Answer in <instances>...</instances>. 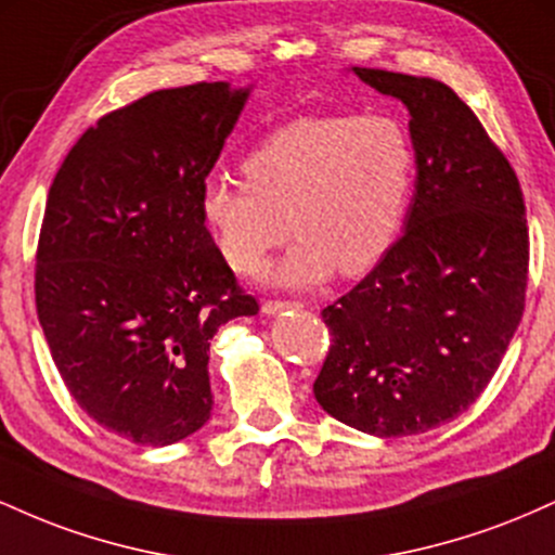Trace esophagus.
<instances>
[{"instance_id":"obj_1","label":"esophagus","mask_w":555,"mask_h":555,"mask_svg":"<svg viewBox=\"0 0 555 555\" xmlns=\"http://www.w3.org/2000/svg\"><path fill=\"white\" fill-rule=\"evenodd\" d=\"M302 302H295V299H266L263 302V313L266 315H276L282 310H299Z\"/></svg>"}]
</instances>
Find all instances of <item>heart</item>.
Masks as SVG:
<instances>
[{
	"label": "heart",
	"instance_id": "heart-1",
	"mask_svg": "<svg viewBox=\"0 0 555 555\" xmlns=\"http://www.w3.org/2000/svg\"><path fill=\"white\" fill-rule=\"evenodd\" d=\"M247 182L211 180L201 216L237 273H256L286 232L297 240L271 282L313 286L371 271L397 242L417 175L406 127L388 114L299 117L258 143ZM291 227H285V219Z\"/></svg>",
	"mask_w": 555,
	"mask_h": 555
}]
</instances>
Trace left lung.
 I'll list each match as a JSON object with an SVG mask.
<instances>
[{"mask_svg": "<svg viewBox=\"0 0 555 555\" xmlns=\"http://www.w3.org/2000/svg\"><path fill=\"white\" fill-rule=\"evenodd\" d=\"M410 109L417 180L404 234L323 310L318 404L378 438L462 415L499 371L525 313L530 232L512 164L441 80L352 67Z\"/></svg>", "mask_w": 555, "mask_h": 555, "instance_id": "obj_1", "label": "left lung"}]
</instances>
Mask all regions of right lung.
<instances>
[{
    "instance_id": "obj_1",
    "label": "right lung",
    "mask_w": 555,
    "mask_h": 555,
    "mask_svg": "<svg viewBox=\"0 0 555 555\" xmlns=\"http://www.w3.org/2000/svg\"><path fill=\"white\" fill-rule=\"evenodd\" d=\"M247 95L195 82L104 114L49 190L38 321L82 412L132 443L169 446L208 423L214 334L258 313L201 216Z\"/></svg>"
}]
</instances>
